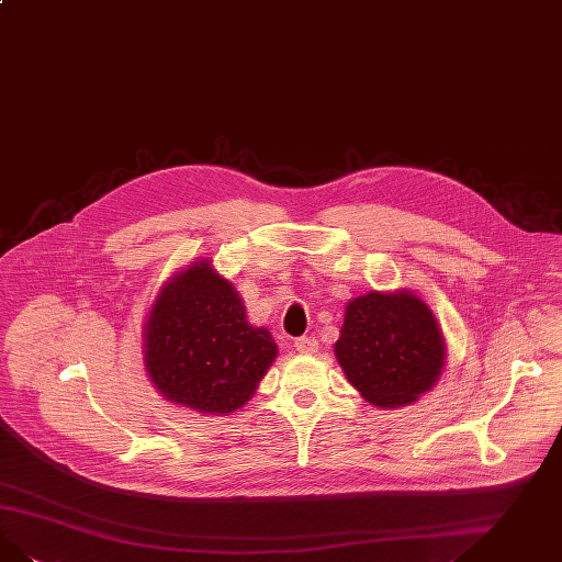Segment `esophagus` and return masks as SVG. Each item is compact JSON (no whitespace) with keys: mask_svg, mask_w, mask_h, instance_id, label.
Wrapping results in <instances>:
<instances>
[{"mask_svg":"<svg viewBox=\"0 0 562 562\" xmlns=\"http://www.w3.org/2000/svg\"><path fill=\"white\" fill-rule=\"evenodd\" d=\"M294 349L301 353V356H314L317 351V340L315 337H301L294 340Z\"/></svg>","mask_w":562,"mask_h":562,"instance_id":"1","label":"esophagus"}]
</instances>
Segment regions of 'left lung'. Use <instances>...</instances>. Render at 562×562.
Masks as SVG:
<instances>
[{
  "instance_id": "obj_1",
  "label": "left lung",
  "mask_w": 562,
  "mask_h": 562,
  "mask_svg": "<svg viewBox=\"0 0 562 562\" xmlns=\"http://www.w3.org/2000/svg\"><path fill=\"white\" fill-rule=\"evenodd\" d=\"M335 356L368 404L393 409L418 402L437 384L448 347L416 292L370 291L347 303Z\"/></svg>"
}]
</instances>
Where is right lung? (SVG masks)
<instances>
[{
    "mask_svg": "<svg viewBox=\"0 0 562 562\" xmlns=\"http://www.w3.org/2000/svg\"><path fill=\"white\" fill-rule=\"evenodd\" d=\"M142 340L158 395L202 416L240 409L278 356L270 330L248 322L243 296L209 259L192 261L158 289Z\"/></svg>",
    "mask_w": 562,
    "mask_h": 562,
    "instance_id": "right-lung-1",
    "label": "right lung"
}]
</instances>
